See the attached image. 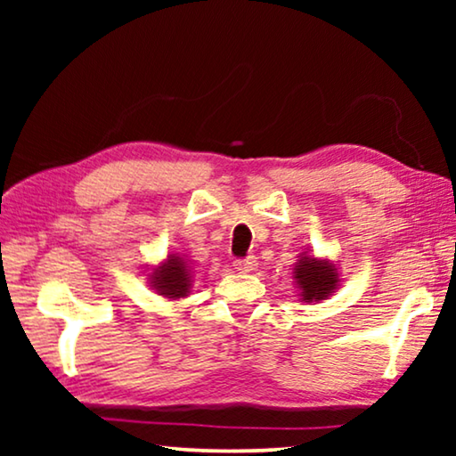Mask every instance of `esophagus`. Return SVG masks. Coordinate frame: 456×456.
Here are the masks:
<instances>
[{
  "instance_id": "obj_1",
  "label": "esophagus",
  "mask_w": 456,
  "mask_h": 456,
  "mask_svg": "<svg viewBox=\"0 0 456 456\" xmlns=\"http://www.w3.org/2000/svg\"><path fill=\"white\" fill-rule=\"evenodd\" d=\"M234 267L239 272H253L255 267H257V257H245V259H236L234 261Z\"/></svg>"
}]
</instances>
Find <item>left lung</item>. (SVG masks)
I'll return each instance as SVG.
<instances>
[{
  "instance_id": "1",
  "label": "left lung",
  "mask_w": 456,
  "mask_h": 456,
  "mask_svg": "<svg viewBox=\"0 0 456 456\" xmlns=\"http://www.w3.org/2000/svg\"><path fill=\"white\" fill-rule=\"evenodd\" d=\"M295 280L301 290V301L320 303L340 286L338 270L328 259H317L314 255L301 253L295 264Z\"/></svg>"
}]
</instances>
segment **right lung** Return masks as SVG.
Returning <instances> with one entry per match:
<instances>
[{
  "mask_svg": "<svg viewBox=\"0 0 456 456\" xmlns=\"http://www.w3.org/2000/svg\"><path fill=\"white\" fill-rule=\"evenodd\" d=\"M191 270L189 264L180 255H167L164 264L153 267L149 273V286L158 290V295L167 298H183L191 292Z\"/></svg>",
  "mask_w": 456,
  "mask_h": 456,
  "instance_id": "right-lung-1",
  "label": "right lung"
}]
</instances>
